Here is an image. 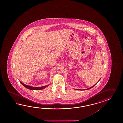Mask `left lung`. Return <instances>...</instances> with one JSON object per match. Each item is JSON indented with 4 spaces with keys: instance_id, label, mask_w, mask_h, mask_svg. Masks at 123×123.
<instances>
[{
    "instance_id": "8db88e82",
    "label": "left lung",
    "mask_w": 123,
    "mask_h": 123,
    "mask_svg": "<svg viewBox=\"0 0 123 123\" xmlns=\"http://www.w3.org/2000/svg\"><path fill=\"white\" fill-rule=\"evenodd\" d=\"M100 80H98V81H99ZM98 82H97L96 84H94V86H92V87H90V88H87V89H84V90H89V89H91V88H92L93 87H94V86H95V85H96V84H97V83H98Z\"/></svg>"
}]
</instances>
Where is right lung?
I'll use <instances>...</instances> for the list:
<instances>
[{"mask_svg":"<svg viewBox=\"0 0 123 123\" xmlns=\"http://www.w3.org/2000/svg\"><path fill=\"white\" fill-rule=\"evenodd\" d=\"M20 82L21 83V84H22V85H23L24 86H25V87H26V88L30 89V90H40L44 89L45 88L47 87L50 84H49L48 85H46V86H39V87H34V86H29V85H26L25 84H23L21 81H20Z\"/></svg>","mask_w":123,"mask_h":123,"instance_id":"1","label":"right lung"}]
</instances>
